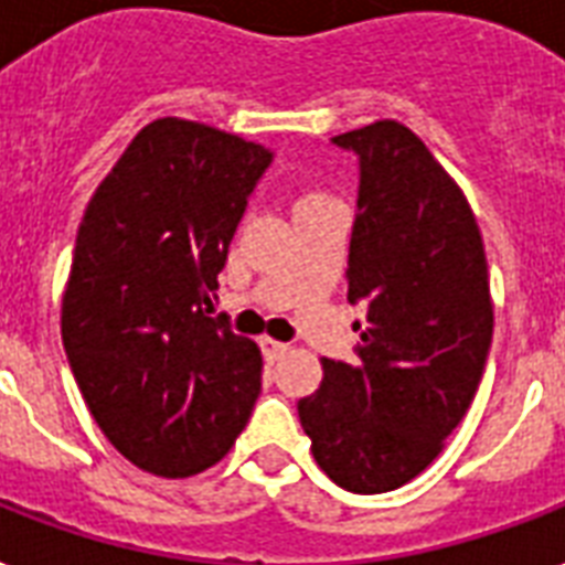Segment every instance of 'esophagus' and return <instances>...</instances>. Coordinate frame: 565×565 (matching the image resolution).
<instances>
[{
    "label": "esophagus",
    "instance_id": "esophagus-1",
    "mask_svg": "<svg viewBox=\"0 0 565 565\" xmlns=\"http://www.w3.org/2000/svg\"><path fill=\"white\" fill-rule=\"evenodd\" d=\"M259 348H262V356H265V360H268V362L279 360V356H282V353L288 351V344L274 342V339H262Z\"/></svg>",
    "mask_w": 565,
    "mask_h": 565
}]
</instances>
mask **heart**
<instances>
[{
    "label": "heart",
    "mask_w": 565,
    "mask_h": 565,
    "mask_svg": "<svg viewBox=\"0 0 565 565\" xmlns=\"http://www.w3.org/2000/svg\"><path fill=\"white\" fill-rule=\"evenodd\" d=\"M318 200H323V196H321V194H306L303 200H300V203H297V205H309V203H318Z\"/></svg>",
    "instance_id": "obj_1"
}]
</instances>
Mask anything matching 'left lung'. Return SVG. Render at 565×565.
Returning <instances> with one entry per match:
<instances>
[{
    "mask_svg": "<svg viewBox=\"0 0 565 565\" xmlns=\"http://www.w3.org/2000/svg\"><path fill=\"white\" fill-rule=\"evenodd\" d=\"M332 143L360 161L348 300L369 315L356 360H323L297 413L330 480L377 495L422 475L475 401L492 344L487 253L462 191L406 126Z\"/></svg>",
    "mask_w": 565,
    "mask_h": 565,
    "instance_id": "8db88e82",
    "label": "left lung"
}]
</instances>
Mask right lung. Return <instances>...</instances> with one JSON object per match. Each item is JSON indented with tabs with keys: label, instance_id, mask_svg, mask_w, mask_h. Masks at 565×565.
<instances>
[{
	"label": "right lung",
	"instance_id": "obj_1",
	"mask_svg": "<svg viewBox=\"0 0 565 565\" xmlns=\"http://www.w3.org/2000/svg\"><path fill=\"white\" fill-rule=\"evenodd\" d=\"M274 152L212 126H143L78 223L61 339L126 460L188 478L226 457L262 388L259 348L212 318L217 274Z\"/></svg>",
	"mask_w": 565,
	"mask_h": 565
}]
</instances>
